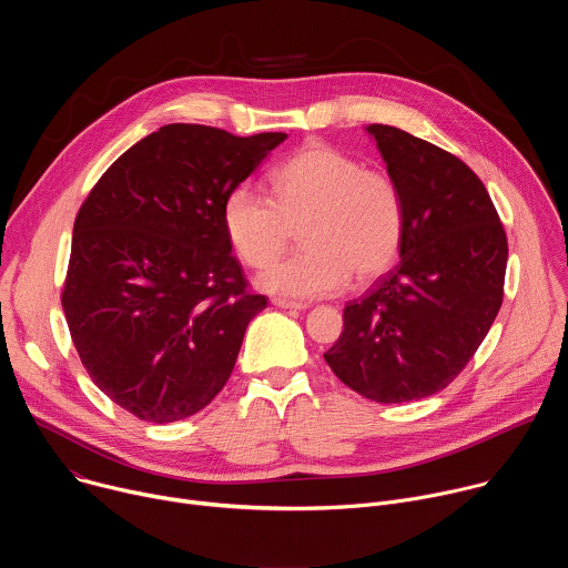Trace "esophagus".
Returning a JSON list of instances; mask_svg holds the SVG:
<instances>
[{
    "label": "esophagus",
    "instance_id": "34e87169",
    "mask_svg": "<svg viewBox=\"0 0 568 568\" xmlns=\"http://www.w3.org/2000/svg\"><path fill=\"white\" fill-rule=\"evenodd\" d=\"M272 303L276 307H283V310H305L307 303H301V301H287V298H272Z\"/></svg>",
    "mask_w": 568,
    "mask_h": 568
}]
</instances>
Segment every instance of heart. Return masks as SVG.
<instances>
[{"label":"heart","mask_w":568,"mask_h":568,"mask_svg":"<svg viewBox=\"0 0 568 568\" xmlns=\"http://www.w3.org/2000/svg\"><path fill=\"white\" fill-rule=\"evenodd\" d=\"M407 211L399 186L382 171L326 145L307 143L270 175V197L250 186L222 202V229L233 254L250 267H267L290 242L305 250L258 276L261 290L285 298H321L342 292L353 274L371 281L397 258Z\"/></svg>","instance_id":"heart-1"}]
</instances>
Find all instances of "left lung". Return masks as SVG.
Listing matches in <instances>:
<instances>
[{"label":"left lung","mask_w":568,"mask_h":568,"mask_svg":"<svg viewBox=\"0 0 568 568\" xmlns=\"http://www.w3.org/2000/svg\"><path fill=\"white\" fill-rule=\"evenodd\" d=\"M407 211L399 263L344 310L323 355L359 395L412 402L443 390L474 357L504 301L508 240L483 182L443 148L371 123Z\"/></svg>","instance_id":"8db88e82"}]
</instances>
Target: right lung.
<instances>
[{
    "mask_svg": "<svg viewBox=\"0 0 568 568\" xmlns=\"http://www.w3.org/2000/svg\"><path fill=\"white\" fill-rule=\"evenodd\" d=\"M285 139L171 123L125 150L80 206L67 326L92 382L139 420L202 412L265 310L231 256L222 202Z\"/></svg>",
    "mask_w": 568,
    "mask_h": 568,
    "instance_id": "1",
    "label": "right lung"
}]
</instances>
